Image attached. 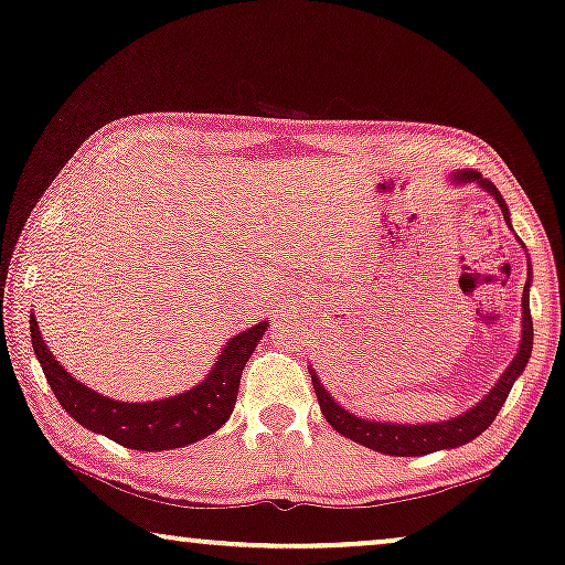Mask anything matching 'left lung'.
I'll return each instance as SVG.
<instances>
[{"instance_id":"left-lung-1","label":"left lung","mask_w":565,"mask_h":565,"mask_svg":"<svg viewBox=\"0 0 565 565\" xmlns=\"http://www.w3.org/2000/svg\"><path fill=\"white\" fill-rule=\"evenodd\" d=\"M447 182L452 188H466V184H478L483 192L497 200L501 213H504V221L509 231L512 228V218H509L507 200L501 198L497 184L483 180L481 172H473V169H460V172L447 174ZM520 242V238H516ZM522 244V242H520ZM524 249V244H522ZM527 252V249H524ZM527 282H524L522 290V337H520V350H516L514 360L509 362V367L501 373L497 383L491 385V391L478 401L476 406H470L468 412H462L452 419L445 422H429V424H396V422H375L365 419V416H358L347 412L342 404H337V398L323 388V383L316 375V370L308 365V373H311L316 398H319V406L323 412V419H327L331 427H334L339 435L352 439V443H360L370 447V450L383 452V455H396V458H416V455H429L437 450H452V447H460L476 439L481 431L491 427V422L497 419L499 408L504 406V401L512 391L516 377L524 373L527 367L530 354H532V316H530V285H532V267L527 265Z\"/></svg>"}]
</instances>
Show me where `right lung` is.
I'll use <instances>...</instances> for the list:
<instances>
[{"instance_id": "add662e5", "label": "right lung", "mask_w": 565, "mask_h": 565, "mask_svg": "<svg viewBox=\"0 0 565 565\" xmlns=\"http://www.w3.org/2000/svg\"><path fill=\"white\" fill-rule=\"evenodd\" d=\"M267 327L269 321H259L242 334L231 337L215 358L205 381L192 385L190 391L134 404V401L103 396V393L76 381L72 373H66L64 365H58V360L45 344L35 313H30V339H33L35 358L41 362L45 381H49L58 404L95 435H105L113 443L143 452L188 447L218 431L228 422L236 406L242 370Z\"/></svg>"}]
</instances>
